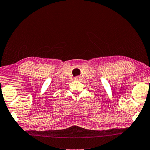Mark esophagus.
<instances>
[{
  "instance_id": "34e87169",
  "label": "esophagus",
  "mask_w": 150,
  "mask_h": 150,
  "mask_svg": "<svg viewBox=\"0 0 150 150\" xmlns=\"http://www.w3.org/2000/svg\"><path fill=\"white\" fill-rule=\"evenodd\" d=\"M80 78H81V77H80V76H76V77L74 78V80H80Z\"/></svg>"
}]
</instances>
